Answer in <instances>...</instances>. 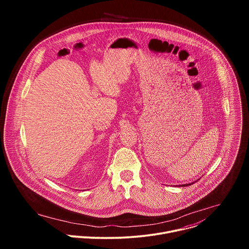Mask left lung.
<instances>
[{"mask_svg":"<svg viewBox=\"0 0 249 249\" xmlns=\"http://www.w3.org/2000/svg\"><path fill=\"white\" fill-rule=\"evenodd\" d=\"M191 184H193V183H189V184H184V185H181V186H189V185H191ZM180 186V185H179Z\"/></svg>","mask_w":249,"mask_h":249,"instance_id":"obj_1","label":"left lung"}]
</instances>
